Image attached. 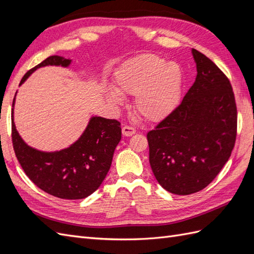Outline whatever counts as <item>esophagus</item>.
<instances>
[{
  "label": "esophagus",
  "instance_id": "1",
  "mask_svg": "<svg viewBox=\"0 0 254 254\" xmlns=\"http://www.w3.org/2000/svg\"><path fill=\"white\" fill-rule=\"evenodd\" d=\"M122 132L125 136H130L135 133V129L133 127H130V126H124L122 128Z\"/></svg>",
  "mask_w": 254,
  "mask_h": 254
}]
</instances>
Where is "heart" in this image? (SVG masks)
<instances>
[{
  "label": "heart",
  "mask_w": 254,
  "mask_h": 254,
  "mask_svg": "<svg viewBox=\"0 0 254 254\" xmlns=\"http://www.w3.org/2000/svg\"><path fill=\"white\" fill-rule=\"evenodd\" d=\"M182 75L178 65L157 55L129 60L114 75V90H106L113 106L123 103L122 95H134L133 109L148 122H159L171 114L181 96Z\"/></svg>",
  "instance_id": "b5f03b06"
}]
</instances>
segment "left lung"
Listing matches in <instances>:
<instances>
[{
  "label": "left lung",
  "instance_id": "left-lung-1",
  "mask_svg": "<svg viewBox=\"0 0 254 254\" xmlns=\"http://www.w3.org/2000/svg\"><path fill=\"white\" fill-rule=\"evenodd\" d=\"M197 76L181 104L147 133L149 163L160 186L176 195L203 190L231 156L237 110L227 76L193 49Z\"/></svg>",
  "mask_w": 254,
  "mask_h": 254
}]
</instances>
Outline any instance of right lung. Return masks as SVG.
<instances>
[{
    "instance_id": "obj_1",
    "label": "right lung",
    "mask_w": 254,
    "mask_h": 254,
    "mask_svg": "<svg viewBox=\"0 0 254 254\" xmlns=\"http://www.w3.org/2000/svg\"><path fill=\"white\" fill-rule=\"evenodd\" d=\"M71 59L50 56L23 76L20 84L37 68L45 65L68 66ZM14 99L12 107L14 105ZM122 137L121 123L101 117L91 118L79 139L59 151L37 150L22 140L13 123V150L23 171L45 193L61 199H82L99 188L109 172L113 153Z\"/></svg>"
}]
</instances>
